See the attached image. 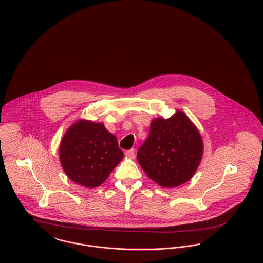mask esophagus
<instances>
[{"instance_id": "34e87169", "label": "esophagus", "mask_w": 263, "mask_h": 263, "mask_svg": "<svg viewBox=\"0 0 263 263\" xmlns=\"http://www.w3.org/2000/svg\"><path fill=\"white\" fill-rule=\"evenodd\" d=\"M125 155H126L127 157L131 158V159H134V158H135V152H134V150H133V149L126 151V152H125Z\"/></svg>"}]
</instances>
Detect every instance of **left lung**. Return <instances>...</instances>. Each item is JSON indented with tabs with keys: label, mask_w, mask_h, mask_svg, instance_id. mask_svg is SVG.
<instances>
[{
	"label": "left lung",
	"mask_w": 263,
	"mask_h": 263,
	"mask_svg": "<svg viewBox=\"0 0 263 263\" xmlns=\"http://www.w3.org/2000/svg\"><path fill=\"white\" fill-rule=\"evenodd\" d=\"M203 151L201 134L184 112L151 122L147 140L137 152L140 166L164 187L185 184L196 173Z\"/></svg>",
	"instance_id": "obj_1"
}]
</instances>
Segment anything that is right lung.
Masks as SVG:
<instances>
[{"instance_id":"add662e5","label":"right lung","mask_w":263,"mask_h":263,"mask_svg":"<svg viewBox=\"0 0 263 263\" xmlns=\"http://www.w3.org/2000/svg\"><path fill=\"white\" fill-rule=\"evenodd\" d=\"M116 137L102 123L79 120L68 128L60 147L62 169L74 183L101 185L123 159Z\"/></svg>"}]
</instances>
